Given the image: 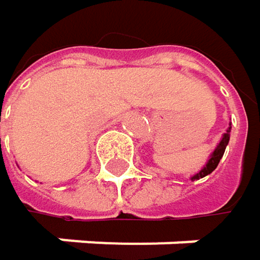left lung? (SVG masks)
<instances>
[{
    "label": "left lung",
    "mask_w": 260,
    "mask_h": 260,
    "mask_svg": "<svg viewBox=\"0 0 260 260\" xmlns=\"http://www.w3.org/2000/svg\"><path fill=\"white\" fill-rule=\"evenodd\" d=\"M231 126L226 129V132L223 134V137H221V140H220V143H218V146L215 147V150L211 153V156H209V159H208V162H206V166L197 173V175H194L192 178H191V181H196V179H202V178H205V176H208V175H211L215 169H217V166H218V162H220V159L223 158V155H224V150H226V146L229 144V138H231Z\"/></svg>",
    "instance_id": "8db88e82"
}]
</instances>
